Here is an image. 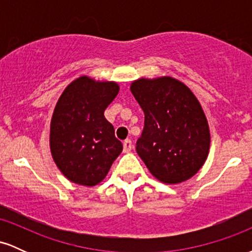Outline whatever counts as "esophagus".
<instances>
[{
  "instance_id": "esophagus-1",
  "label": "esophagus",
  "mask_w": 252,
  "mask_h": 252,
  "mask_svg": "<svg viewBox=\"0 0 252 252\" xmlns=\"http://www.w3.org/2000/svg\"><path fill=\"white\" fill-rule=\"evenodd\" d=\"M131 148H132L131 141H130V140L124 141V142H123V152L124 153H129L130 150H131Z\"/></svg>"
}]
</instances>
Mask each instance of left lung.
Segmentation results:
<instances>
[{
	"mask_svg": "<svg viewBox=\"0 0 252 252\" xmlns=\"http://www.w3.org/2000/svg\"><path fill=\"white\" fill-rule=\"evenodd\" d=\"M130 91L144 112L136 152L164 184H180L204 166L210 152L207 118L189 86L172 77L140 78Z\"/></svg>",
	"mask_w": 252,
	"mask_h": 252,
	"instance_id": "left-lung-1",
	"label": "left lung"
}]
</instances>
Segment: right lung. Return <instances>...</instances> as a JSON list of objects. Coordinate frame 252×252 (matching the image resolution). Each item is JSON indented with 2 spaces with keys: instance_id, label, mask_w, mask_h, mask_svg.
Here are the masks:
<instances>
[{
  "instance_id": "right-lung-1",
  "label": "right lung",
  "mask_w": 252,
  "mask_h": 252,
  "mask_svg": "<svg viewBox=\"0 0 252 252\" xmlns=\"http://www.w3.org/2000/svg\"><path fill=\"white\" fill-rule=\"evenodd\" d=\"M120 92L116 82L82 76L68 84L54 108L50 128L53 161L67 180L94 187L122 153L104 111Z\"/></svg>"
}]
</instances>
